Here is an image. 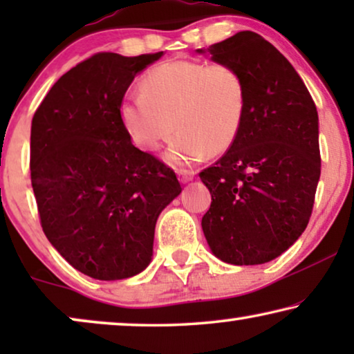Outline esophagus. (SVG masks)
Masks as SVG:
<instances>
[{
    "mask_svg": "<svg viewBox=\"0 0 354 354\" xmlns=\"http://www.w3.org/2000/svg\"><path fill=\"white\" fill-rule=\"evenodd\" d=\"M193 177H195V172L190 171V169H180V171H178V180L182 183L190 182Z\"/></svg>",
    "mask_w": 354,
    "mask_h": 354,
    "instance_id": "34e87169",
    "label": "esophagus"
}]
</instances>
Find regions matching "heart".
<instances>
[{"label": "heart", "mask_w": 354, "mask_h": 354, "mask_svg": "<svg viewBox=\"0 0 354 354\" xmlns=\"http://www.w3.org/2000/svg\"><path fill=\"white\" fill-rule=\"evenodd\" d=\"M246 86L227 62L174 59L153 67L142 79V93L125 96L119 115L130 138L156 151L180 130L169 148L174 164H190L225 151L243 122Z\"/></svg>", "instance_id": "1"}]
</instances>
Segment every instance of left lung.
<instances>
[{"mask_svg":"<svg viewBox=\"0 0 354 354\" xmlns=\"http://www.w3.org/2000/svg\"><path fill=\"white\" fill-rule=\"evenodd\" d=\"M205 51L240 71L246 104L235 142L200 172L212 198L203 232L224 263L264 264L311 217L321 177L317 109L287 57L258 33L239 32Z\"/></svg>","mask_w":354,"mask_h":354,"instance_id":"obj_1","label":"left lung"}]
</instances>
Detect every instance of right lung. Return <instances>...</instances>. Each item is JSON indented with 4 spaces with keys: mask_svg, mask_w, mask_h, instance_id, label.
I'll list each match as a JSON object with an SVG mask.
<instances>
[{
    "mask_svg": "<svg viewBox=\"0 0 354 354\" xmlns=\"http://www.w3.org/2000/svg\"><path fill=\"white\" fill-rule=\"evenodd\" d=\"M161 56L96 53L66 72L33 114L30 177L41 229L88 277L142 272L158 216L182 192L171 167L133 147L119 115L135 75Z\"/></svg>",
    "mask_w": 354,
    "mask_h": 354,
    "instance_id": "right-lung-1",
    "label": "right lung"
}]
</instances>
